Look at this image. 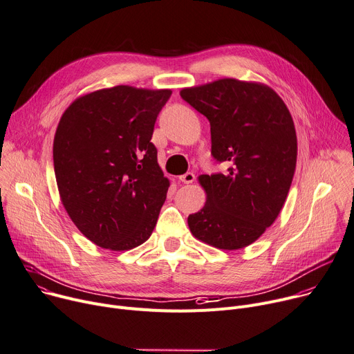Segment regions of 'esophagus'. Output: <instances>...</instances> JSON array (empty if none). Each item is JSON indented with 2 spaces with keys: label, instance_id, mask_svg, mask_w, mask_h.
<instances>
[{
  "label": "esophagus",
  "instance_id": "esophagus-1",
  "mask_svg": "<svg viewBox=\"0 0 354 354\" xmlns=\"http://www.w3.org/2000/svg\"><path fill=\"white\" fill-rule=\"evenodd\" d=\"M196 180V176L193 173H185L183 176H180V181L184 184H192Z\"/></svg>",
  "mask_w": 354,
  "mask_h": 354
}]
</instances>
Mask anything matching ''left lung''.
<instances>
[{"mask_svg":"<svg viewBox=\"0 0 354 354\" xmlns=\"http://www.w3.org/2000/svg\"><path fill=\"white\" fill-rule=\"evenodd\" d=\"M180 95L209 120L211 153L230 165L198 177L207 200L188 215L189 231L214 248H245L275 223L289 193L297 156L289 109L268 85L234 77Z\"/></svg>","mask_w":354,"mask_h":354,"instance_id":"8db88e82","label":"left lung"}]
</instances>
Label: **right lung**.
Segmentation results:
<instances>
[{"label": "right lung", "instance_id": "1", "mask_svg": "<svg viewBox=\"0 0 354 354\" xmlns=\"http://www.w3.org/2000/svg\"><path fill=\"white\" fill-rule=\"evenodd\" d=\"M170 89L129 85L76 97L53 138V169L64 208L89 241L129 251L147 241L170 180L150 142Z\"/></svg>", "mask_w": 354, "mask_h": 354}]
</instances>
